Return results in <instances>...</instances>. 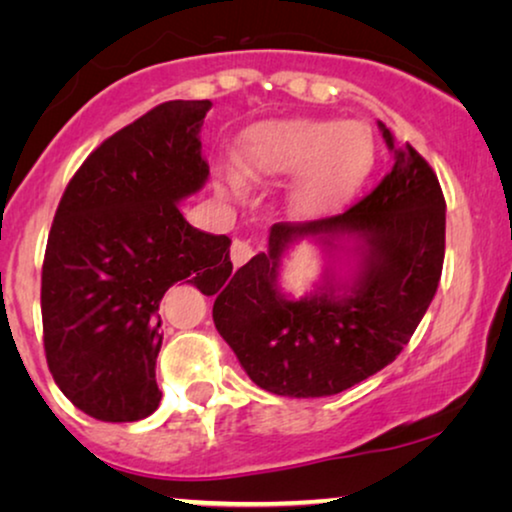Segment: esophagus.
Instances as JSON below:
<instances>
[{
    "mask_svg": "<svg viewBox=\"0 0 512 512\" xmlns=\"http://www.w3.org/2000/svg\"><path fill=\"white\" fill-rule=\"evenodd\" d=\"M254 256V247L247 240H233V247H230V261H233L235 268H240Z\"/></svg>",
    "mask_w": 512,
    "mask_h": 512,
    "instance_id": "esophagus-1",
    "label": "esophagus"
}]
</instances>
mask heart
<instances>
[{"label": "heart", "mask_w": 512, "mask_h": 512, "mask_svg": "<svg viewBox=\"0 0 512 512\" xmlns=\"http://www.w3.org/2000/svg\"><path fill=\"white\" fill-rule=\"evenodd\" d=\"M375 146L366 125L324 118H286L251 128L223 191L244 184H272L289 177L284 209L298 221L326 219L359 191L373 170Z\"/></svg>", "instance_id": "1"}]
</instances>
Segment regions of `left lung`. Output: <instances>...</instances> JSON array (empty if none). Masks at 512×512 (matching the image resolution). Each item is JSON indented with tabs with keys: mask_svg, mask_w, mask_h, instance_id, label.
I'll list each match as a JSON object with an SVG mask.
<instances>
[{
	"mask_svg": "<svg viewBox=\"0 0 512 512\" xmlns=\"http://www.w3.org/2000/svg\"><path fill=\"white\" fill-rule=\"evenodd\" d=\"M377 128L394 153L380 186L340 216L275 223L268 251L214 291L216 331L251 382L270 394L321 398L368 380L401 354L436 296L443 191L410 144H396L384 123ZM303 239L320 244L327 268L312 292L291 297L278 284V268Z\"/></svg>",
	"mask_w": 512,
	"mask_h": 512,
	"instance_id": "obj_1",
	"label": "left lung"
}]
</instances>
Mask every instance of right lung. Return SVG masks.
<instances>
[{"mask_svg":"<svg viewBox=\"0 0 512 512\" xmlns=\"http://www.w3.org/2000/svg\"><path fill=\"white\" fill-rule=\"evenodd\" d=\"M212 102L158 104L102 142L62 195L41 272L48 370L100 422H137L160 403V300L186 279L219 291L230 237L179 212L209 179L200 130Z\"/></svg>","mask_w":512,"mask_h":512,"instance_id":"1","label":"right lung"}]
</instances>
